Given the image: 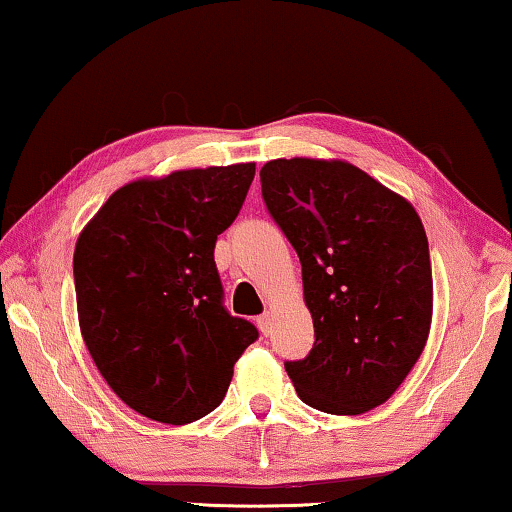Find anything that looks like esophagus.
I'll list each match as a JSON object with an SVG mask.
<instances>
[{
	"mask_svg": "<svg viewBox=\"0 0 512 512\" xmlns=\"http://www.w3.org/2000/svg\"><path fill=\"white\" fill-rule=\"evenodd\" d=\"M257 326H259V331H262V335H271L273 317L269 315V312H266V315H262V317H257Z\"/></svg>",
	"mask_w": 512,
	"mask_h": 512,
	"instance_id": "obj_1",
	"label": "esophagus"
}]
</instances>
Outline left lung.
I'll list each match as a JSON object with an SVG mask.
<instances>
[{"mask_svg": "<svg viewBox=\"0 0 512 512\" xmlns=\"http://www.w3.org/2000/svg\"><path fill=\"white\" fill-rule=\"evenodd\" d=\"M266 209L301 259L315 345L285 370L319 411L384 404L421 358L432 324V264L409 200L347 160L276 158Z\"/></svg>", "mask_w": 512, "mask_h": 512, "instance_id": "1", "label": "left lung"}]
</instances>
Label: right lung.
I'll return each instance as SVG.
<instances>
[{
	"mask_svg": "<svg viewBox=\"0 0 512 512\" xmlns=\"http://www.w3.org/2000/svg\"><path fill=\"white\" fill-rule=\"evenodd\" d=\"M255 163L135 179L108 197L73 253L78 322L108 386L137 414L186 425L223 402L257 329L223 308L213 248Z\"/></svg>",
	"mask_w": 512,
	"mask_h": 512,
	"instance_id": "1",
	"label": "right lung"
}]
</instances>
